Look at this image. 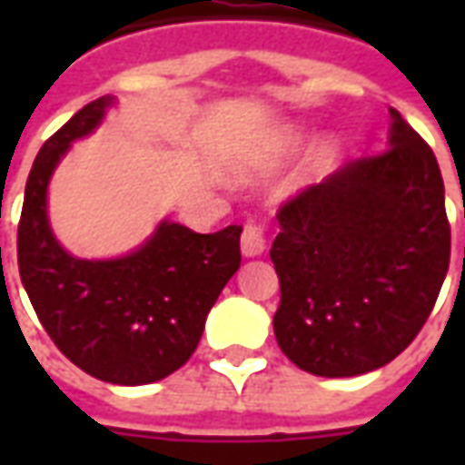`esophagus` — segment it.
<instances>
[{"mask_svg": "<svg viewBox=\"0 0 465 465\" xmlns=\"http://www.w3.org/2000/svg\"><path fill=\"white\" fill-rule=\"evenodd\" d=\"M266 249V239L263 232L256 223H246L242 233V253L243 256H259Z\"/></svg>", "mask_w": 465, "mask_h": 465, "instance_id": "esophagus-1", "label": "esophagus"}]
</instances>
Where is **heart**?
I'll use <instances>...</instances> for the list:
<instances>
[{
  "mask_svg": "<svg viewBox=\"0 0 465 465\" xmlns=\"http://www.w3.org/2000/svg\"><path fill=\"white\" fill-rule=\"evenodd\" d=\"M302 149V134L293 129H279L272 134L262 146H256L239 166H236V176L242 182H262L269 179L273 173L282 169L283 163L296 156V152ZM329 156V143H316L312 156H309V166L316 169L322 166Z\"/></svg>",
  "mask_w": 465,
  "mask_h": 465,
  "instance_id": "obj_1",
  "label": "heart"
}]
</instances>
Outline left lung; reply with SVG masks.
I'll list each match as a JSON object with an SVG mask.
<instances>
[{
	"label": "left lung",
	"instance_id": "1",
	"mask_svg": "<svg viewBox=\"0 0 465 465\" xmlns=\"http://www.w3.org/2000/svg\"><path fill=\"white\" fill-rule=\"evenodd\" d=\"M391 112L386 152L343 163L279 209L276 341L299 369L361 376L399 356L446 279L450 226L436 156Z\"/></svg>",
	"mask_w": 465,
	"mask_h": 465
}]
</instances>
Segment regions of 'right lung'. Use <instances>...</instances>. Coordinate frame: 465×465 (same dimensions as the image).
<instances>
[{"instance_id":"add662e5","label":"right lung","mask_w":465,"mask_h":465,"mask_svg":"<svg viewBox=\"0 0 465 465\" xmlns=\"http://www.w3.org/2000/svg\"><path fill=\"white\" fill-rule=\"evenodd\" d=\"M116 104L99 96L46 139L26 179L16 259L26 296L56 349L106 383L143 386L189 361L219 293L242 266V226L196 233L163 219L116 259H79L56 242L46 192L76 139Z\"/></svg>"}]
</instances>
